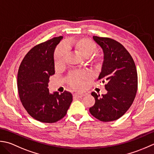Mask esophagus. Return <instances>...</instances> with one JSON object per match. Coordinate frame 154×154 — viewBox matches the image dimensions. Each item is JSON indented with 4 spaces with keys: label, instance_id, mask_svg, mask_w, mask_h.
I'll return each instance as SVG.
<instances>
[{
    "label": "esophagus",
    "instance_id": "esophagus-1",
    "mask_svg": "<svg viewBox=\"0 0 154 154\" xmlns=\"http://www.w3.org/2000/svg\"><path fill=\"white\" fill-rule=\"evenodd\" d=\"M83 96H84V94H73V98H77V99H78V98H82V97H83Z\"/></svg>",
    "mask_w": 154,
    "mask_h": 154
}]
</instances>
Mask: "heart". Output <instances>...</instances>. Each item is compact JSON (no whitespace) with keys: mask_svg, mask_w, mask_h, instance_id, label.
Wrapping results in <instances>:
<instances>
[{"mask_svg":"<svg viewBox=\"0 0 154 154\" xmlns=\"http://www.w3.org/2000/svg\"><path fill=\"white\" fill-rule=\"evenodd\" d=\"M68 46L78 55L85 58L90 57L97 51L96 44L92 40L85 38L71 40L68 42ZM66 54L67 49L65 45H60L56 48L54 54L56 67H60L64 65ZM102 61L103 56L100 54H96L91 58V62L96 66L101 65ZM90 77L91 74L88 72H75L70 74L68 77V82L73 88L81 90L84 86V80L89 79Z\"/></svg>","mask_w":154,"mask_h":154,"instance_id":"1","label":"heart"}]
</instances>
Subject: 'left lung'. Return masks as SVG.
Listing matches in <instances>:
<instances>
[{"label":"left lung","mask_w":154,"mask_h":154,"mask_svg":"<svg viewBox=\"0 0 154 154\" xmlns=\"http://www.w3.org/2000/svg\"><path fill=\"white\" fill-rule=\"evenodd\" d=\"M103 52V62L98 79L105 82L106 94L94 92L95 103L90 108L94 117L102 122L116 120L132 104L137 90V74L131 56L120 42L109 38L93 36Z\"/></svg>","instance_id":"left-lung-1"}]
</instances>
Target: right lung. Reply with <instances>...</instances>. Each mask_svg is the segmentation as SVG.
I'll use <instances>...</instances> for the list:
<instances>
[{
	"label": "right lung",
	"instance_id": "obj_1",
	"mask_svg": "<svg viewBox=\"0 0 154 154\" xmlns=\"http://www.w3.org/2000/svg\"><path fill=\"white\" fill-rule=\"evenodd\" d=\"M62 36L36 45L27 53L18 68L17 86L20 101L29 114L44 123L63 118L72 102L67 91L49 92V78L54 74V52Z\"/></svg>",
	"mask_w": 154,
	"mask_h": 154
}]
</instances>
